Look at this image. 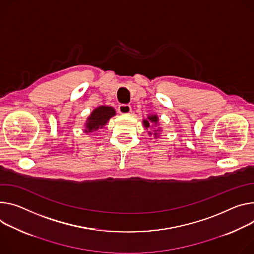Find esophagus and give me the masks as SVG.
Masks as SVG:
<instances>
[{
    "label": "esophagus",
    "mask_w": 254,
    "mask_h": 254,
    "mask_svg": "<svg viewBox=\"0 0 254 254\" xmlns=\"http://www.w3.org/2000/svg\"><path fill=\"white\" fill-rule=\"evenodd\" d=\"M119 112L122 114H128L131 112V107L128 104H121L119 106Z\"/></svg>",
    "instance_id": "obj_1"
}]
</instances>
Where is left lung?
Masks as SVG:
<instances>
[{"mask_svg": "<svg viewBox=\"0 0 254 254\" xmlns=\"http://www.w3.org/2000/svg\"><path fill=\"white\" fill-rule=\"evenodd\" d=\"M157 122H158L157 115H149V117H148V120L143 121V124H144V126H145L146 127H151V125H152L153 123H154V124H157ZM149 133H151V131H149ZM154 134L156 135V134H157V132H154Z\"/></svg>", "mask_w": 254, "mask_h": 254, "instance_id": "obj_1", "label": "left lung"}]
</instances>
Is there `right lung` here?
Returning <instances> with one entry per match:
<instances>
[{"label": "right lung", "instance_id": "add662e5", "mask_svg": "<svg viewBox=\"0 0 254 254\" xmlns=\"http://www.w3.org/2000/svg\"><path fill=\"white\" fill-rule=\"evenodd\" d=\"M114 114L115 110L109 106H100L94 109L93 112H92L90 117L88 118L85 131L88 132L101 128L105 124H107L109 119L112 118Z\"/></svg>", "mask_w": 254, "mask_h": 254}]
</instances>
